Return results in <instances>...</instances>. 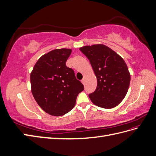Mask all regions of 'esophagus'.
I'll use <instances>...</instances> for the list:
<instances>
[{
  "label": "esophagus",
  "mask_w": 156,
  "mask_h": 156,
  "mask_svg": "<svg viewBox=\"0 0 156 156\" xmlns=\"http://www.w3.org/2000/svg\"><path fill=\"white\" fill-rule=\"evenodd\" d=\"M84 81H85V79H84V78H83L82 80H81V82L82 83L84 84Z\"/></svg>",
  "instance_id": "obj_1"
}]
</instances>
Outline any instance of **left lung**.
Listing matches in <instances>:
<instances>
[{"label":"left lung","instance_id":"obj_1","mask_svg":"<svg viewBox=\"0 0 156 156\" xmlns=\"http://www.w3.org/2000/svg\"><path fill=\"white\" fill-rule=\"evenodd\" d=\"M90 60L97 78V88L88 96L94 105L104 108L117 106L125 98L130 73L124 59L103 44L79 49Z\"/></svg>","mask_w":156,"mask_h":156}]
</instances>
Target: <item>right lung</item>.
<instances>
[{
  "mask_svg": "<svg viewBox=\"0 0 156 156\" xmlns=\"http://www.w3.org/2000/svg\"><path fill=\"white\" fill-rule=\"evenodd\" d=\"M72 49H57L39 58L30 73L31 90L36 101L45 112L62 116L74 107L78 94L84 90L74 71L66 62Z\"/></svg>",
  "mask_w": 156,
  "mask_h": 156,
  "instance_id": "right-lung-1",
  "label": "right lung"
}]
</instances>
